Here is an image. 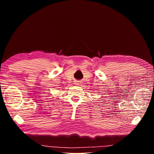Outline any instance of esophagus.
Wrapping results in <instances>:
<instances>
[{"label": "esophagus", "mask_w": 154, "mask_h": 154, "mask_svg": "<svg viewBox=\"0 0 154 154\" xmlns=\"http://www.w3.org/2000/svg\"><path fill=\"white\" fill-rule=\"evenodd\" d=\"M76 85H80V84H82L80 81H76V83H75Z\"/></svg>", "instance_id": "1"}]
</instances>
